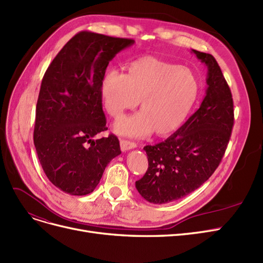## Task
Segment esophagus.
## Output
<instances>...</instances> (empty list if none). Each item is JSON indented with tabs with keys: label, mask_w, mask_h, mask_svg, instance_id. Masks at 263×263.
I'll use <instances>...</instances> for the list:
<instances>
[{
	"label": "esophagus",
	"mask_w": 263,
	"mask_h": 263,
	"mask_svg": "<svg viewBox=\"0 0 263 263\" xmlns=\"http://www.w3.org/2000/svg\"><path fill=\"white\" fill-rule=\"evenodd\" d=\"M120 147H121L122 152H126V151L137 147V144H135L134 142H130V141H126V140H121L120 141Z\"/></svg>",
	"instance_id": "34e87169"
}]
</instances>
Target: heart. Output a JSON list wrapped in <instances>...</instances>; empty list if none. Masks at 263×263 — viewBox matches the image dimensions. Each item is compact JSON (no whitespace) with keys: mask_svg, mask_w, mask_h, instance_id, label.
Here are the masks:
<instances>
[{"mask_svg":"<svg viewBox=\"0 0 263 263\" xmlns=\"http://www.w3.org/2000/svg\"><path fill=\"white\" fill-rule=\"evenodd\" d=\"M107 112L115 119L137 107L142 111L116 122V133L130 138L166 137L187 119L199 95V82L187 67L146 55L128 65V74L109 71L100 84Z\"/></svg>","mask_w":263,"mask_h":263,"instance_id":"obj_1","label":"heart"}]
</instances>
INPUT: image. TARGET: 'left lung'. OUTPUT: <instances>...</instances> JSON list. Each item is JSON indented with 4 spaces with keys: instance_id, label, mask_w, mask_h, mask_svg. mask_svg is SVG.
<instances>
[{
    "instance_id": "left-lung-1",
    "label": "left lung",
    "mask_w": 263,
    "mask_h": 263,
    "mask_svg": "<svg viewBox=\"0 0 263 263\" xmlns=\"http://www.w3.org/2000/svg\"><path fill=\"white\" fill-rule=\"evenodd\" d=\"M208 67L205 96L200 108L173 135L146 145L148 168L135 182L143 199L154 204L179 200L215 172L234 125L232 92L214 57L192 50Z\"/></svg>"
}]
</instances>
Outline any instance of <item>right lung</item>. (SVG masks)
I'll return each mask as SVG.
<instances>
[{
	"mask_svg": "<svg viewBox=\"0 0 263 263\" xmlns=\"http://www.w3.org/2000/svg\"><path fill=\"white\" fill-rule=\"evenodd\" d=\"M134 40L81 31L66 42L46 71L36 107L33 143L42 169L72 196L95 190L110 160L121 154L107 130L100 84L109 62Z\"/></svg>",
	"mask_w": 263,
	"mask_h": 263,
	"instance_id": "add662e5",
	"label": "right lung"
}]
</instances>
